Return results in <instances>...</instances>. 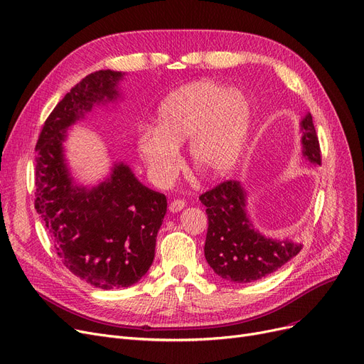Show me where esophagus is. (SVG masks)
<instances>
[{
    "instance_id": "1",
    "label": "esophagus",
    "mask_w": 364,
    "mask_h": 364,
    "mask_svg": "<svg viewBox=\"0 0 364 364\" xmlns=\"http://www.w3.org/2000/svg\"><path fill=\"white\" fill-rule=\"evenodd\" d=\"M184 207H186L184 199H173V200H171V203H169L171 213H178V211H181Z\"/></svg>"
}]
</instances>
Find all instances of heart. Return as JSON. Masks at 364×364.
I'll use <instances>...</instances> for the list:
<instances>
[{
  "instance_id": "obj_1",
  "label": "heart",
  "mask_w": 364,
  "mask_h": 364,
  "mask_svg": "<svg viewBox=\"0 0 364 364\" xmlns=\"http://www.w3.org/2000/svg\"><path fill=\"white\" fill-rule=\"evenodd\" d=\"M252 117V104L242 90L213 80L193 82L165 98L157 128L139 126L136 149L150 177L165 186L177 176L178 146L191 137L192 164L210 177H223L241 159Z\"/></svg>"
}]
</instances>
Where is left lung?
Returning <instances> with one entry per match:
<instances>
[{
  "label": "left lung",
  "instance_id": "left-lung-1",
  "mask_svg": "<svg viewBox=\"0 0 364 364\" xmlns=\"http://www.w3.org/2000/svg\"><path fill=\"white\" fill-rule=\"evenodd\" d=\"M304 156L321 165V150L312 116L302 120ZM207 207L208 230L205 259L214 272L232 282H252L291 260L300 244L267 240L257 233L245 214V192L238 181H223L199 196Z\"/></svg>",
  "mask_w": 364,
  "mask_h": 364
}]
</instances>
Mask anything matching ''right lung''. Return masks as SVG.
Masks as SVG:
<instances>
[{"mask_svg":"<svg viewBox=\"0 0 364 364\" xmlns=\"http://www.w3.org/2000/svg\"><path fill=\"white\" fill-rule=\"evenodd\" d=\"M120 77L109 70L86 75L46 119L36 146L34 205L56 255L75 277L104 290L129 287L146 275L166 213V196L123 164L92 191L73 186L65 168V129L95 102L114 100Z\"/></svg>","mask_w":364,"mask_h":364,"instance_id":"obj_1","label":"right lung"}]
</instances>
